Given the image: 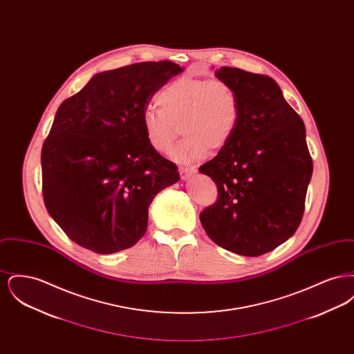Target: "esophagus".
Listing matches in <instances>:
<instances>
[{"label": "esophagus", "mask_w": 354, "mask_h": 354, "mask_svg": "<svg viewBox=\"0 0 354 354\" xmlns=\"http://www.w3.org/2000/svg\"><path fill=\"white\" fill-rule=\"evenodd\" d=\"M179 172H180V178L185 180L188 179L191 175L195 174V169H189V167H179Z\"/></svg>", "instance_id": "esophagus-1"}]
</instances>
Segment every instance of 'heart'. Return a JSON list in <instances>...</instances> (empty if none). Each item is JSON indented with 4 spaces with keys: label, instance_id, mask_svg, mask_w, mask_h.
Instances as JSON below:
<instances>
[{
    "label": "heart",
    "instance_id": "1",
    "mask_svg": "<svg viewBox=\"0 0 354 354\" xmlns=\"http://www.w3.org/2000/svg\"><path fill=\"white\" fill-rule=\"evenodd\" d=\"M158 101L162 107L145 109L142 126L158 152L169 151L180 126L185 138L169 152L178 163L191 165L208 149H223L235 134L240 102L235 88L224 81L182 77L167 84Z\"/></svg>",
    "mask_w": 354,
    "mask_h": 354
}]
</instances>
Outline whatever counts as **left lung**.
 Returning a JSON list of instances; mask_svg holds the SVG:
<instances>
[{"instance_id":"8db88e82","label":"left lung","mask_w":354,"mask_h":354,"mask_svg":"<svg viewBox=\"0 0 354 354\" xmlns=\"http://www.w3.org/2000/svg\"><path fill=\"white\" fill-rule=\"evenodd\" d=\"M215 74L235 88L240 119L230 142L199 169L219 194L201 223L221 248L260 256L286 241L303 219L313 172L305 126L268 75L225 66Z\"/></svg>"}]
</instances>
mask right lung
<instances>
[{
  "mask_svg": "<svg viewBox=\"0 0 354 354\" xmlns=\"http://www.w3.org/2000/svg\"><path fill=\"white\" fill-rule=\"evenodd\" d=\"M182 71L171 61L103 71L58 107L42 146V194L78 245L101 254L133 247L156 194L179 180L178 167L149 143L142 115Z\"/></svg>",
  "mask_w": 354,
  "mask_h": 354,
  "instance_id": "1",
  "label": "right lung"
}]
</instances>
